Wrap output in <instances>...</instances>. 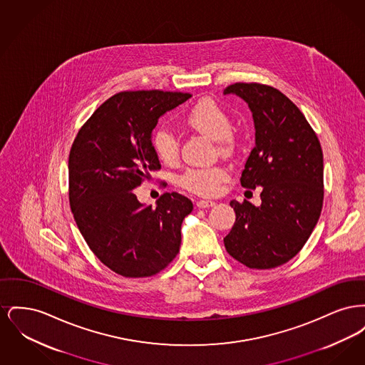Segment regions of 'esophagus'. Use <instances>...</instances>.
I'll list each match as a JSON object with an SVG mask.
<instances>
[{
    "instance_id": "34e87169",
    "label": "esophagus",
    "mask_w": 365,
    "mask_h": 365,
    "mask_svg": "<svg viewBox=\"0 0 365 365\" xmlns=\"http://www.w3.org/2000/svg\"><path fill=\"white\" fill-rule=\"evenodd\" d=\"M213 205H215V202L210 201V200H200V201H197V207L200 209L212 208Z\"/></svg>"
}]
</instances>
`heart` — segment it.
Returning a JSON list of instances; mask_svg holds the SVG:
<instances>
[{
  "mask_svg": "<svg viewBox=\"0 0 365 365\" xmlns=\"http://www.w3.org/2000/svg\"><path fill=\"white\" fill-rule=\"evenodd\" d=\"M186 122L194 130L205 134L209 138L219 140L222 152H230L234 148L231 135L232 122L226 109L212 98H202L189 110ZM152 145L157 156L167 163L174 164L179 157V139L168 127H158L153 133ZM228 179V171L222 165L189 168L179 176V185L190 192L202 197L219 194L222 185Z\"/></svg>",
  "mask_w": 365,
  "mask_h": 365,
  "instance_id": "b5f03b06",
  "label": "heart"
}]
</instances>
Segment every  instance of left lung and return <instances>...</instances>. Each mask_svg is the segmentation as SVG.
<instances>
[{
    "label": "left lung",
    "mask_w": 365,
    "mask_h": 365,
    "mask_svg": "<svg viewBox=\"0 0 365 365\" xmlns=\"http://www.w3.org/2000/svg\"><path fill=\"white\" fill-rule=\"evenodd\" d=\"M249 105L256 145L246 160L241 185L262 187L261 205L232 200L235 223L225 238L230 256L243 265L269 269L292 260L308 241L323 207V152L302 112L278 88L234 83Z\"/></svg>",
    "instance_id": "8db88e82"
}]
</instances>
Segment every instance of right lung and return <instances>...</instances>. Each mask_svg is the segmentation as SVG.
Masks as SVG:
<instances>
[{
  "label": "right lung",
  "mask_w": 365,
  "mask_h": 365,
  "mask_svg": "<svg viewBox=\"0 0 365 365\" xmlns=\"http://www.w3.org/2000/svg\"><path fill=\"white\" fill-rule=\"evenodd\" d=\"M189 93L122 91L96 109L71 148L70 205L91 252L124 278L163 271L179 253L180 227L192 202L164 192L156 208L134 189L161 168L152 145L160 116L190 98Z\"/></svg>",
  "instance_id": "1"
}]
</instances>
